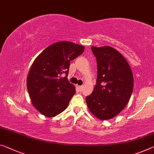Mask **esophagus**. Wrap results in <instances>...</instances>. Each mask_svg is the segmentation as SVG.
<instances>
[{"label": "esophagus", "instance_id": "1", "mask_svg": "<svg viewBox=\"0 0 154 154\" xmlns=\"http://www.w3.org/2000/svg\"><path fill=\"white\" fill-rule=\"evenodd\" d=\"M78 88L79 89V90L81 91H82V89H83V87L82 86H78Z\"/></svg>", "mask_w": 154, "mask_h": 154}]
</instances>
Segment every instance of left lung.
Returning a JSON list of instances; mask_svg holds the SVG:
<instances>
[{
    "label": "left lung",
    "mask_w": 154,
    "mask_h": 154,
    "mask_svg": "<svg viewBox=\"0 0 154 154\" xmlns=\"http://www.w3.org/2000/svg\"><path fill=\"white\" fill-rule=\"evenodd\" d=\"M91 50L96 58L98 75L86 103L98 119H112L128 103L134 88L133 74L123 56L113 47H91Z\"/></svg>",
    "instance_id": "obj_1"
}]
</instances>
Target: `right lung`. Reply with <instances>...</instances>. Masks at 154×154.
Wrapping results in <instances>:
<instances>
[{"label":"right lung","mask_w":154,"mask_h":154,"mask_svg":"<svg viewBox=\"0 0 154 154\" xmlns=\"http://www.w3.org/2000/svg\"><path fill=\"white\" fill-rule=\"evenodd\" d=\"M85 47L60 41L47 47L35 59L27 78V87L34 107L47 117L63 112L75 93L68 81L71 60L83 53ZM65 73V77H61Z\"/></svg>","instance_id":"1"}]
</instances>
